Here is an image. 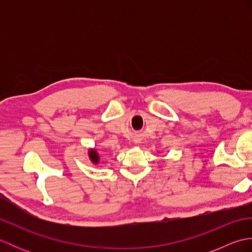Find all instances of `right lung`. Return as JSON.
<instances>
[{
	"label": "right lung",
	"instance_id": "add662e5",
	"mask_svg": "<svg viewBox=\"0 0 252 252\" xmlns=\"http://www.w3.org/2000/svg\"><path fill=\"white\" fill-rule=\"evenodd\" d=\"M89 156H90V159L92 160L94 163H97L98 162L99 157H98L97 153H96V151H94V149H91L90 153H89Z\"/></svg>",
	"mask_w": 252,
	"mask_h": 252
}]
</instances>
